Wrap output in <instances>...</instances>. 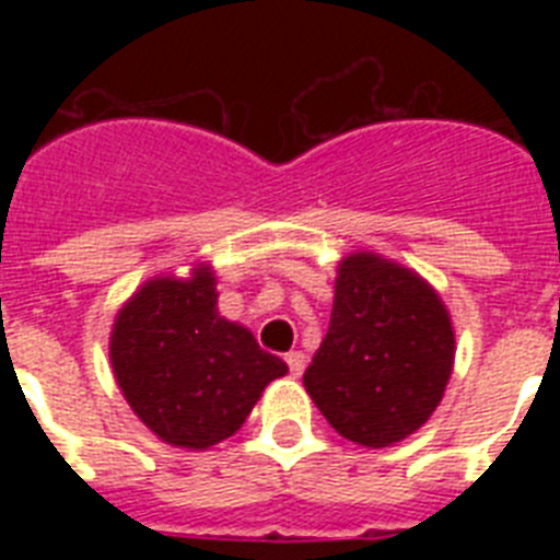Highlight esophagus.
Instances as JSON below:
<instances>
[{"label": "esophagus", "instance_id": "esophagus-1", "mask_svg": "<svg viewBox=\"0 0 560 560\" xmlns=\"http://www.w3.org/2000/svg\"><path fill=\"white\" fill-rule=\"evenodd\" d=\"M285 361H289V370H291V375H294V378H300V375H303V370H305V353L303 350H291L289 355H285Z\"/></svg>", "mask_w": 560, "mask_h": 560}]
</instances>
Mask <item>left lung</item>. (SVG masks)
<instances>
[{"label":"left lung","mask_w":560,"mask_h":560,"mask_svg":"<svg viewBox=\"0 0 560 560\" xmlns=\"http://www.w3.org/2000/svg\"><path fill=\"white\" fill-rule=\"evenodd\" d=\"M454 350L452 314L429 280L378 252H350L305 393L341 438L393 446L440 407Z\"/></svg>","instance_id":"left-lung-1"}]
</instances>
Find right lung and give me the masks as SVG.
<instances>
[{"mask_svg":"<svg viewBox=\"0 0 560 560\" xmlns=\"http://www.w3.org/2000/svg\"><path fill=\"white\" fill-rule=\"evenodd\" d=\"M108 359L133 415L162 443L192 452L232 438L271 381L289 373L249 328L219 314L210 264L133 291L114 316Z\"/></svg>","mask_w":560,"mask_h":560,"instance_id":"1","label":"right lung"}]
</instances>
